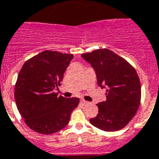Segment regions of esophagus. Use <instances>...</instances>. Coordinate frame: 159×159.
I'll list each match as a JSON object with an SVG mask.
<instances>
[{
	"instance_id": "34e87169",
	"label": "esophagus",
	"mask_w": 159,
	"mask_h": 159,
	"mask_svg": "<svg viewBox=\"0 0 159 159\" xmlns=\"http://www.w3.org/2000/svg\"><path fill=\"white\" fill-rule=\"evenodd\" d=\"M81 104L84 105V106H86V105H88L89 103V102H86V101H85V100H81Z\"/></svg>"
}]
</instances>
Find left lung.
Listing matches in <instances>:
<instances>
[{"instance_id": "1", "label": "left lung", "mask_w": 159, "mask_h": 159, "mask_svg": "<svg viewBox=\"0 0 159 159\" xmlns=\"http://www.w3.org/2000/svg\"><path fill=\"white\" fill-rule=\"evenodd\" d=\"M81 57L96 72L98 84L106 89V100L97 104L98 114L90 123L104 131L124 128L137 113L141 102V83L137 72L127 61L108 49Z\"/></svg>"}]
</instances>
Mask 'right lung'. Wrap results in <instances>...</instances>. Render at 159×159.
Listing matches in <instances>:
<instances>
[{
  "instance_id": "obj_1",
  "label": "right lung",
  "mask_w": 159,
  "mask_h": 159,
  "mask_svg": "<svg viewBox=\"0 0 159 159\" xmlns=\"http://www.w3.org/2000/svg\"><path fill=\"white\" fill-rule=\"evenodd\" d=\"M74 55L45 50L27 60L15 84L16 107L29 127L51 134L68 125L79 98H66L54 93Z\"/></svg>"
}]
</instances>
